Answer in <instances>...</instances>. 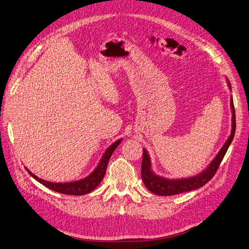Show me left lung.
I'll return each instance as SVG.
<instances>
[{
	"mask_svg": "<svg viewBox=\"0 0 249 249\" xmlns=\"http://www.w3.org/2000/svg\"><path fill=\"white\" fill-rule=\"evenodd\" d=\"M228 81L229 89H231V84ZM231 109H232V130L231 134L227 139V142L224 143L222 148L218 153V155L214 157V159L211 161V164L204 169L199 174L192 176L189 178H182V179H167L164 177L158 176L155 174L154 171L151 170V163L150 158L147 154L145 148H143V157H142V178L146 188L155 194L160 196H175L182 192L191 191L194 189H198L202 187L214 176L215 172H217L223 158L225 157L228 147L230 146L232 140L234 138L235 130H236V118H235V110H234V104L233 99L231 98L230 101Z\"/></svg>",
	"mask_w": 249,
	"mask_h": 249,
	"instance_id": "left-lung-1",
	"label": "left lung"
}]
</instances>
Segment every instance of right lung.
I'll list each match as a JSON object with an SVG mask.
<instances>
[{
  "mask_svg": "<svg viewBox=\"0 0 249 249\" xmlns=\"http://www.w3.org/2000/svg\"><path fill=\"white\" fill-rule=\"evenodd\" d=\"M122 139H118L116 142L107 148L105 151V154L103 155L99 165L96 166V168L93 170L91 174H89L88 177H85L81 180L78 181H73V182H65V183H53L50 182L44 179H40L37 176L27 169L26 171L28 172V174L35 178L36 181H38L40 184L44 186L48 187L49 189H52L53 191H57L63 194H69V196H83V194H88L91 192L95 187H98V185L102 182L105 174H106V170L107 166V161H109L112 154L114 153V150L116 147L121 143Z\"/></svg>",
  "mask_w": 249,
  "mask_h": 249,
  "instance_id": "right-lung-1",
  "label": "right lung"
}]
</instances>
